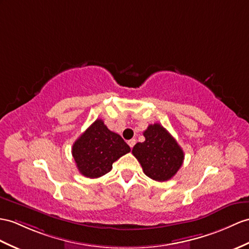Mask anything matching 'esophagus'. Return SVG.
<instances>
[{
	"label": "esophagus",
	"instance_id": "esophagus-1",
	"mask_svg": "<svg viewBox=\"0 0 249 249\" xmlns=\"http://www.w3.org/2000/svg\"><path fill=\"white\" fill-rule=\"evenodd\" d=\"M135 143H136V141H135L134 138H133V139H130V141L128 142V144L130 145V148H131V149H132L133 147H134Z\"/></svg>",
	"mask_w": 249,
	"mask_h": 249
}]
</instances>
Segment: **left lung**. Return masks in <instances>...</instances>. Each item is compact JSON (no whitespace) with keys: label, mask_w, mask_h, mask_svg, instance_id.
<instances>
[{"label":"left lung","mask_w":249,"mask_h":249,"mask_svg":"<svg viewBox=\"0 0 249 249\" xmlns=\"http://www.w3.org/2000/svg\"><path fill=\"white\" fill-rule=\"evenodd\" d=\"M144 142H137L132 153L144 174L157 181L172 178L184 161V151L160 124H150L143 132Z\"/></svg>","instance_id":"left-lung-1"}]
</instances>
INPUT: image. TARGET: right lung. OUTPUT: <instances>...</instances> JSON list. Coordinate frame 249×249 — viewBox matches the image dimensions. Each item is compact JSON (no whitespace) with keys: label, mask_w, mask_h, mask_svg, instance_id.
Listing matches in <instances>:
<instances>
[{"label":"right lung","mask_w":249,"mask_h":249,"mask_svg":"<svg viewBox=\"0 0 249 249\" xmlns=\"http://www.w3.org/2000/svg\"><path fill=\"white\" fill-rule=\"evenodd\" d=\"M130 151L120 135L97 119L72 144L71 154L83 177L97 178L110 172L113 162Z\"/></svg>","instance_id":"add662e5"}]
</instances>
